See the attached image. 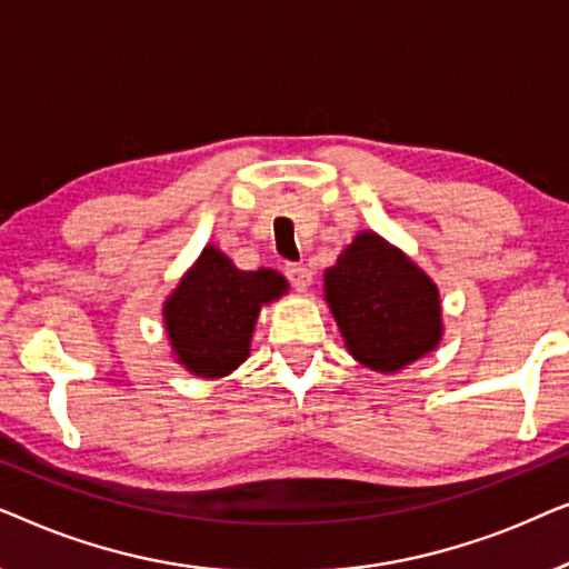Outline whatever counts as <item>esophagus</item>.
Masks as SVG:
<instances>
[{
    "label": "esophagus",
    "mask_w": 569,
    "mask_h": 569,
    "mask_svg": "<svg viewBox=\"0 0 569 569\" xmlns=\"http://www.w3.org/2000/svg\"><path fill=\"white\" fill-rule=\"evenodd\" d=\"M284 277L287 282H290L295 290H308L310 282H313V274H310V269L306 263H284Z\"/></svg>",
    "instance_id": "esophagus-1"
}]
</instances>
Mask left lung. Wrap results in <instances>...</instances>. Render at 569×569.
Returning <instances> with one entry per match:
<instances>
[{"label": "left lung", "mask_w": 569, "mask_h": 569, "mask_svg": "<svg viewBox=\"0 0 569 569\" xmlns=\"http://www.w3.org/2000/svg\"><path fill=\"white\" fill-rule=\"evenodd\" d=\"M326 300L349 355L370 370H401L440 341L438 287L376 232L357 236L326 271Z\"/></svg>", "instance_id": "8db88e82"}]
</instances>
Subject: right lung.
Segmentation results:
<instances>
[{
	"mask_svg": "<svg viewBox=\"0 0 569 569\" xmlns=\"http://www.w3.org/2000/svg\"><path fill=\"white\" fill-rule=\"evenodd\" d=\"M284 290V277L277 271H240L214 246L204 248L166 306L178 360L197 376H228L248 357L261 306Z\"/></svg>",
	"mask_w": 569,
	"mask_h": 569,
	"instance_id": "add662e5",
	"label": "right lung"
}]
</instances>
